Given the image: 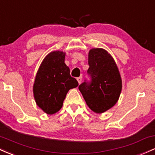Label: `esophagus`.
Here are the masks:
<instances>
[{"label": "esophagus", "instance_id": "34e87169", "mask_svg": "<svg viewBox=\"0 0 155 155\" xmlns=\"http://www.w3.org/2000/svg\"><path fill=\"white\" fill-rule=\"evenodd\" d=\"M81 79H82V78H81V77H78L77 79H77L78 82H79V84H80V83L81 82Z\"/></svg>", "mask_w": 155, "mask_h": 155}]
</instances>
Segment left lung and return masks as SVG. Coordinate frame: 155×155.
Wrapping results in <instances>:
<instances>
[{
    "instance_id": "left-lung-1",
    "label": "left lung",
    "mask_w": 155,
    "mask_h": 155,
    "mask_svg": "<svg viewBox=\"0 0 155 155\" xmlns=\"http://www.w3.org/2000/svg\"><path fill=\"white\" fill-rule=\"evenodd\" d=\"M91 81L84 80L79 86L89 108L102 113L118 101L122 88L120 73L112 56L103 48H93L88 54Z\"/></svg>"
}]
</instances>
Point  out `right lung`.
I'll list each match as a JSON object with an SVG mask.
<instances>
[{
    "label": "right lung",
    "mask_w": 155,
    "mask_h": 155,
    "mask_svg": "<svg viewBox=\"0 0 155 155\" xmlns=\"http://www.w3.org/2000/svg\"><path fill=\"white\" fill-rule=\"evenodd\" d=\"M64 57L65 53L59 51L48 54L35 77L33 86L35 101L39 107L49 115L58 112L69 90L79 85L77 80L70 75Z\"/></svg>",
    "instance_id": "add662e5"
}]
</instances>
